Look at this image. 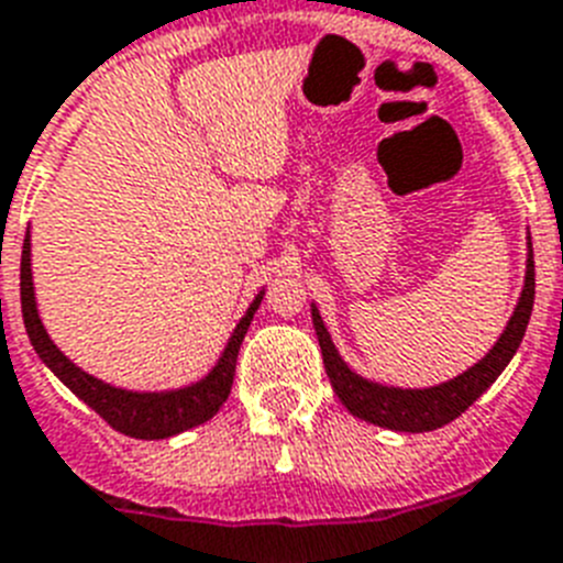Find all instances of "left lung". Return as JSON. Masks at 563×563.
Returning a JSON list of instances; mask_svg holds the SVG:
<instances>
[{"mask_svg": "<svg viewBox=\"0 0 563 563\" xmlns=\"http://www.w3.org/2000/svg\"><path fill=\"white\" fill-rule=\"evenodd\" d=\"M532 301H536V262H532V241H529L527 278H523L521 299H518L509 322H506V331L500 333L498 342L492 345V351L481 362H475L472 368L449 379V383L431 385V388H394V385L371 383V379L347 368V362L339 356L316 305H310V316H313L316 339H319V347H322L324 371L331 376L333 391L342 399V406L354 417L374 422L379 429L420 434V431L443 429L445 422L457 420L504 374L515 351L521 347L529 316H532Z\"/></svg>", "mask_w": 563, "mask_h": 563, "instance_id": "8db88e82", "label": "left lung"}]
</instances>
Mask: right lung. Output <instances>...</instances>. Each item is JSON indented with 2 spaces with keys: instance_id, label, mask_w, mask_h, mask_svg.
<instances>
[{
  "instance_id": "add662e5",
  "label": "right lung",
  "mask_w": 563,
  "mask_h": 563,
  "mask_svg": "<svg viewBox=\"0 0 563 563\" xmlns=\"http://www.w3.org/2000/svg\"><path fill=\"white\" fill-rule=\"evenodd\" d=\"M20 292H22V322H25L27 339L40 354V360L59 376V383L68 385L88 408H95L97 415L109 422L111 429L125 434V438L137 440H164L175 438L180 431H189L201 422L212 420L218 408L224 406L230 397L232 376H235V360H239V347L244 342L250 322H253L255 310L262 305L264 290L253 299L247 313L241 316L235 324L230 342H227L224 354L218 356L203 379L184 388H172V391H125L114 385L97 379L77 368L68 356L51 342L48 331L40 319L34 296V276H31V232L25 235L22 244V271H20Z\"/></svg>"
}]
</instances>
